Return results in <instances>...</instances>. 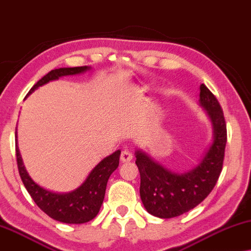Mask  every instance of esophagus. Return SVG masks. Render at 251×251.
<instances>
[{"label":"esophagus","instance_id":"34e87169","mask_svg":"<svg viewBox=\"0 0 251 251\" xmlns=\"http://www.w3.org/2000/svg\"><path fill=\"white\" fill-rule=\"evenodd\" d=\"M132 159H133V154L130 153L128 150L122 151V153H121V161L123 162V164H125V162H129Z\"/></svg>","mask_w":251,"mask_h":251}]
</instances>
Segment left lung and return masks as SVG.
I'll return each instance as SVG.
<instances>
[{"label":"left lung","mask_w":251,"mask_h":251,"mask_svg":"<svg viewBox=\"0 0 251 251\" xmlns=\"http://www.w3.org/2000/svg\"><path fill=\"white\" fill-rule=\"evenodd\" d=\"M199 105L209 118L213 137L197 165L183 173L174 172L143 150L135 151L141 200L148 213L156 217L172 218L188 213L206 199L220 177L226 146V125L217 99L203 84L200 85Z\"/></svg>","instance_id":"left-lung-1"}]
</instances>
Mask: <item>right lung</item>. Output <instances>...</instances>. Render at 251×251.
Returning <instances> with one entry per match:
<instances>
[{
  "instance_id": "1",
  "label": "right lung",
  "mask_w": 251,
  "mask_h": 251,
  "mask_svg": "<svg viewBox=\"0 0 251 251\" xmlns=\"http://www.w3.org/2000/svg\"><path fill=\"white\" fill-rule=\"evenodd\" d=\"M91 70V67H73V68H59L51 70L43 78H41L28 92L26 98L45 84L58 80L63 76L80 75ZM17 137V128H16ZM16 154L17 164H18L19 174L25 188L33 198L35 203L55 221L67 224H83L97 216L103 202L105 188L110 175L117 169L119 165L121 150L115 151L110 156L102 159L89 173L82 184L70 192L59 193L44 189L38 185L28 174L25 167L23 158H21L18 142L16 140Z\"/></svg>"
}]
</instances>
